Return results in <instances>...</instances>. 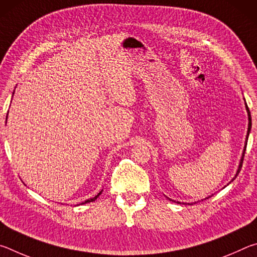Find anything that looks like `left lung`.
I'll list each match as a JSON object with an SVG mask.
<instances>
[{"instance_id":"left-lung-1","label":"left lung","mask_w":257,"mask_h":257,"mask_svg":"<svg viewBox=\"0 0 257 257\" xmlns=\"http://www.w3.org/2000/svg\"><path fill=\"white\" fill-rule=\"evenodd\" d=\"M243 101H245V98H243ZM245 106H246V111H247V114H248V129H247V135H246V141H245V146H243V151H242V154H241V158H240V162H239V165H238V169H237V172H236V175H234V177L232 178V180L231 181H233L234 179H236V177L238 176V173L240 172V169H241V167H242V161H243V156H245V151H246V146H247V141H248V136H249V133H250V128H251V116H250V112H249V108H248V106H247V104H246V101H245ZM230 181V182H231ZM229 182V184H230ZM206 198H208V197H206ZM205 198V199H206ZM170 199V201H172L171 198H169ZM175 202V201H173ZM177 203H179V202H177ZM189 204V203H188Z\"/></svg>"}]
</instances>
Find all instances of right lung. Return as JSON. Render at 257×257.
Instances as JSON below:
<instances>
[{"label":"right lung","instance_id":"right-lung-1","mask_svg":"<svg viewBox=\"0 0 257 257\" xmlns=\"http://www.w3.org/2000/svg\"><path fill=\"white\" fill-rule=\"evenodd\" d=\"M7 119H8V115H7ZM102 191L103 190H101V191H99V193L96 195V196H95V197H93V198H89V199H87V201H85V202H82V203H80V204H78V205H82V204H86V203H90V202H94L95 201V199H96L98 196H99V195H101L102 194Z\"/></svg>","mask_w":257,"mask_h":257}]
</instances>
